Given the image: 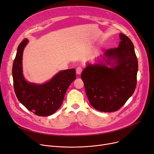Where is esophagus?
Here are the masks:
<instances>
[{"label":"esophagus","mask_w":154,"mask_h":154,"mask_svg":"<svg viewBox=\"0 0 154 154\" xmlns=\"http://www.w3.org/2000/svg\"><path fill=\"white\" fill-rule=\"evenodd\" d=\"M82 72V68L81 67H78L76 69V73L77 74H80Z\"/></svg>","instance_id":"obj_1"}]
</instances>
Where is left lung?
Returning <instances> with one entry per match:
<instances>
[{
  "label": "left lung",
  "instance_id": "1",
  "mask_svg": "<svg viewBox=\"0 0 154 154\" xmlns=\"http://www.w3.org/2000/svg\"><path fill=\"white\" fill-rule=\"evenodd\" d=\"M118 47L105 51L103 63L87 65L81 74L91 106L100 112L120 109L132 96L137 85L138 60L134 46L127 35L120 34ZM113 61V62L111 61Z\"/></svg>",
  "mask_w": 154,
  "mask_h": 154
}]
</instances>
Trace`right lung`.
I'll use <instances>...</instances> for the list:
<instances>
[{
  "instance_id": "1",
  "label": "right lung",
  "mask_w": 154,
  "mask_h": 154,
  "mask_svg": "<svg viewBox=\"0 0 154 154\" xmlns=\"http://www.w3.org/2000/svg\"><path fill=\"white\" fill-rule=\"evenodd\" d=\"M27 42L28 40L24 38L19 45L13 62L14 91L19 102L29 110L38 116H51L60 108L68 87L76 79L75 69L60 71L44 84L27 82L22 67V53Z\"/></svg>"
}]
</instances>
